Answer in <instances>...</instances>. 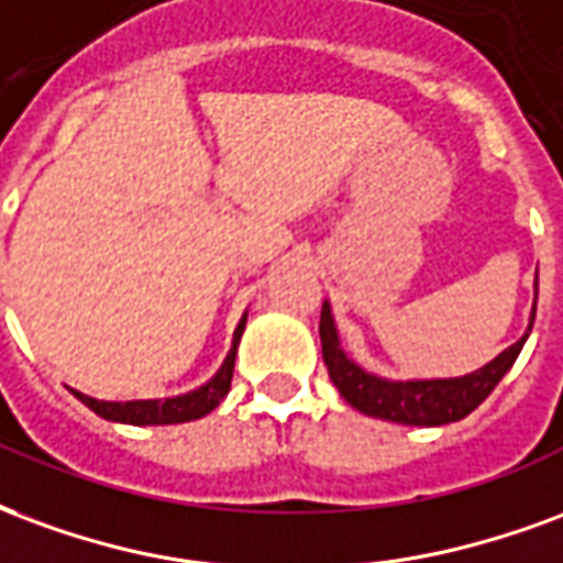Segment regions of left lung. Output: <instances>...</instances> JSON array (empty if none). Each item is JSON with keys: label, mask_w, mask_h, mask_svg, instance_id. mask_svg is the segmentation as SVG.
Returning <instances> with one entry per match:
<instances>
[{"label": "left lung", "mask_w": 563, "mask_h": 563, "mask_svg": "<svg viewBox=\"0 0 563 563\" xmlns=\"http://www.w3.org/2000/svg\"><path fill=\"white\" fill-rule=\"evenodd\" d=\"M537 311V306H534ZM534 323V321H531ZM531 332V330H528ZM528 335L510 344L500 356H495L489 366H483L474 375L450 377V380H408V384H393L380 377L368 375L363 368L351 363L339 347V335L332 327L330 306L321 311V347L323 363L330 372L332 384L339 387L344 401L366 417H380L389 422H405V426H444L467 417L479 401L498 387V380L522 351Z\"/></svg>", "instance_id": "1"}]
</instances>
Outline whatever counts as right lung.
Instances as JSON below:
<instances>
[{
  "mask_svg": "<svg viewBox=\"0 0 563 563\" xmlns=\"http://www.w3.org/2000/svg\"><path fill=\"white\" fill-rule=\"evenodd\" d=\"M242 327L245 321H240L236 332H233V347L224 366L219 368V375L209 380L207 387L195 389L188 396H176V399H164V401H98L89 399L84 393H74L77 399L84 401L86 408H92L98 417L113 422H131V426H170V422H188V420H200L207 417L209 411L219 408V401L228 396L231 389V377H233V363H236V342H240Z\"/></svg>",
  "mask_w": 563,
  "mask_h": 563,
  "instance_id": "add662e5",
  "label": "right lung"
}]
</instances>
